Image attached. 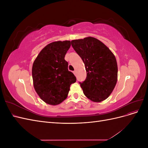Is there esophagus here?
<instances>
[{
    "mask_svg": "<svg viewBox=\"0 0 148 148\" xmlns=\"http://www.w3.org/2000/svg\"><path fill=\"white\" fill-rule=\"evenodd\" d=\"M73 74H74V75H75V74H76V70H75L73 71Z\"/></svg>",
    "mask_w": 148,
    "mask_h": 148,
    "instance_id": "34e87169",
    "label": "esophagus"
}]
</instances>
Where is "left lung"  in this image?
I'll return each instance as SVG.
<instances>
[{
	"mask_svg": "<svg viewBox=\"0 0 148 148\" xmlns=\"http://www.w3.org/2000/svg\"><path fill=\"white\" fill-rule=\"evenodd\" d=\"M71 43L86 69V78L79 83L84 95L96 102L106 99L117 82L118 67L114 53L93 37L72 40Z\"/></svg>",
	"mask_w": 148,
	"mask_h": 148,
	"instance_id": "1",
	"label": "left lung"
}]
</instances>
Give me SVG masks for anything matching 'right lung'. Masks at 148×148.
I'll return each mask as SVG.
<instances>
[{
  "mask_svg": "<svg viewBox=\"0 0 148 148\" xmlns=\"http://www.w3.org/2000/svg\"><path fill=\"white\" fill-rule=\"evenodd\" d=\"M71 46L70 41H55L44 47L33 62L32 77L36 92L48 104L56 106L68 96L70 85L76 82L68 70L65 56Z\"/></svg>",
  "mask_w": 148,
  "mask_h": 148,
  "instance_id": "add662e5",
  "label": "right lung"
}]
</instances>
